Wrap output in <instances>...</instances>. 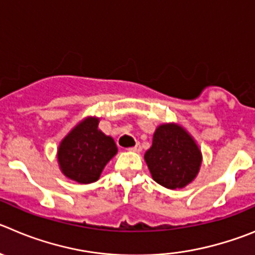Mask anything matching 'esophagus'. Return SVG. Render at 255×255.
Listing matches in <instances>:
<instances>
[{
    "mask_svg": "<svg viewBox=\"0 0 255 255\" xmlns=\"http://www.w3.org/2000/svg\"><path fill=\"white\" fill-rule=\"evenodd\" d=\"M128 151H130V152H141L142 151V147H141V144L137 143V144H135V146H133V147H130V148H128Z\"/></svg>",
    "mask_w": 255,
    "mask_h": 255,
    "instance_id": "obj_1",
    "label": "esophagus"
}]
</instances>
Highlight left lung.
Segmentation results:
<instances>
[{"mask_svg": "<svg viewBox=\"0 0 255 255\" xmlns=\"http://www.w3.org/2000/svg\"><path fill=\"white\" fill-rule=\"evenodd\" d=\"M144 161L157 184L170 190L184 189L196 178L203 153L182 126L163 123L154 130Z\"/></svg>", "mask_w": 255, "mask_h": 255, "instance_id": "8db88e82", "label": "left lung"}]
</instances>
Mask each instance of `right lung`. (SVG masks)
I'll return each mask as SVG.
<instances>
[{
  "label": "right lung",
  "instance_id": "1",
  "mask_svg": "<svg viewBox=\"0 0 255 255\" xmlns=\"http://www.w3.org/2000/svg\"><path fill=\"white\" fill-rule=\"evenodd\" d=\"M98 117H85L71 128L58 147L59 168L78 184H92L118 152L111 135L99 129Z\"/></svg>",
  "mask_w": 255,
  "mask_h": 255
}]
</instances>
